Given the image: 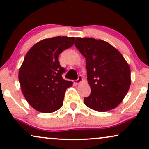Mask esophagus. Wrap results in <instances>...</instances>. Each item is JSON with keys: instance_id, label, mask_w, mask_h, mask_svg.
<instances>
[{"instance_id": "esophagus-1", "label": "esophagus", "mask_w": 149, "mask_h": 149, "mask_svg": "<svg viewBox=\"0 0 149 149\" xmlns=\"http://www.w3.org/2000/svg\"><path fill=\"white\" fill-rule=\"evenodd\" d=\"M83 81V77H82L81 76H78V79H77L76 80H75V82H74V83L76 85H78V84H80V83H81V82Z\"/></svg>"}]
</instances>
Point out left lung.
Segmentation results:
<instances>
[{
    "label": "left lung",
    "instance_id": "left-lung-1",
    "mask_svg": "<svg viewBox=\"0 0 149 149\" xmlns=\"http://www.w3.org/2000/svg\"><path fill=\"white\" fill-rule=\"evenodd\" d=\"M75 45L86 59L91 93L84 104L104 112L122 102L131 84L130 69L121 53L109 42L93 38H76Z\"/></svg>",
    "mask_w": 149,
    "mask_h": 149
}]
</instances>
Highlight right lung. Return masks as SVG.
<instances>
[{"instance_id": "right-lung-1", "label": "right lung", "mask_w": 149, "mask_h": 149, "mask_svg": "<svg viewBox=\"0 0 149 149\" xmlns=\"http://www.w3.org/2000/svg\"><path fill=\"white\" fill-rule=\"evenodd\" d=\"M75 37L57 36L36 43L26 54L19 71L21 90L34 109L49 113L63 105L66 89L73 83L63 79L59 55L73 45Z\"/></svg>"}]
</instances>
